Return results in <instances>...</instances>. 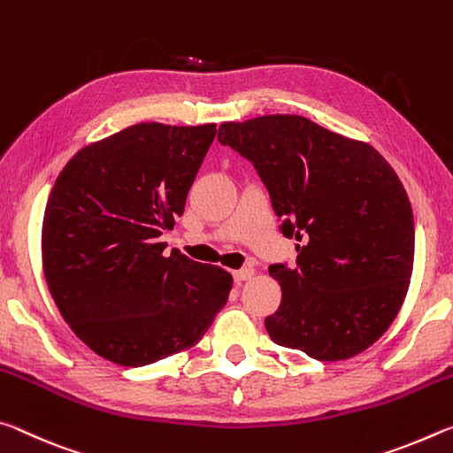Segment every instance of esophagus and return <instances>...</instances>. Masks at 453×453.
Masks as SVG:
<instances>
[{
    "instance_id": "1",
    "label": "esophagus",
    "mask_w": 453,
    "mask_h": 453,
    "mask_svg": "<svg viewBox=\"0 0 453 453\" xmlns=\"http://www.w3.org/2000/svg\"><path fill=\"white\" fill-rule=\"evenodd\" d=\"M233 277H234V283H242V280L253 279L255 271L253 269H239V271H233Z\"/></svg>"
}]
</instances>
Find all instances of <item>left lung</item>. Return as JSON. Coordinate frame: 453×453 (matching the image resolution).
Listing matches in <instances>:
<instances>
[{
  "label": "left lung",
  "instance_id": "obj_1",
  "mask_svg": "<svg viewBox=\"0 0 453 453\" xmlns=\"http://www.w3.org/2000/svg\"><path fill=\"white\" fill-rule=\"evenodd\" d=\"M219 142L253 162L299 250L295 266H269L283 293L265 319L271 339L319 361L372 347L413 271V212L395 170L372 144L296 114L222 122Z\"/></svg>",
  "mask_w": 453,
  "mask_h": 453
}]
</instances>
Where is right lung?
Wrapping results in <instances>:
<instances>
[{
  "mask_svg": "<svg viewBox=\"0 0 453 453\" xmlns=\"http://www.w3.org/2000/svg\"><path fill=\"white\" fill-rule=\"evenodd\" d=\"M217 124L142 122L78 150L56 178L42 265L56 307L100 357L142 367L190 349L231 273L158 242L184 212Z\"/></svg>",
  "mask_w": 453,
  "mask_h": 453,
  "instance_id": "right-lung-1",
  "label": "right lung"
}]
</instances>
